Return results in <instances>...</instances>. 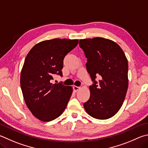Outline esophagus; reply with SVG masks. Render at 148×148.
<instances>
[{"mask_svg":"<svg viewBox=\"0 0 148 148\" xmlns=\"http://www.w3.org/2000/svg\"><path fill=\"white\" fill-rule=\"evenodd\" d=\"M73 88H74V90L75 91H77V90H79L80 88H81V87H77V86L74 85V86H73Z\"/></svg>","mask_w":148,"mask_h":148,"instance_id":"esophagus-1","label":"esophagus"}]
</instances>
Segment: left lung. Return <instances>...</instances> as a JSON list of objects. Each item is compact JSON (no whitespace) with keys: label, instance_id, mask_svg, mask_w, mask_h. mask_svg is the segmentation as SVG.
<instances>
[{"label":"left lung","instance_id":"left-lung-1","mask_svg":"<svg viewBox=\"0 0 148 148\" xmlns=\"http://www.w3.org/2000/svg\"><path fill=\"white\" fill-rule=\"evenodd\" d=\"M79 45L87 58L86 68L94 84L85 110L96 119L116 114L125 100L128 88V62L122 48L110 39L95 37L80 39ZM96 77L100 78L98 82Z\"/></svg>","mask_w":148,"mask_h":148}]
</instances>
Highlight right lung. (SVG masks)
<instances>
[{"mask_svg": "<svg viewBox=\"0 0 148 148\" xmlns=\"http://www.w3.org/2000/svg\"><path fill=\"white\" fill-rule=\"evenodd\" d=\"M77 43V39L46 40L36 44L26 56L21 87L28 108L39 120L57 119L68 104L72 87L51 82L56 74L62 76L64 58Z\"/></svg>", "mask_w": 148, "mask_h": 148, "instance_id": "add662e5", "label": "right lung"}]
</instances>
